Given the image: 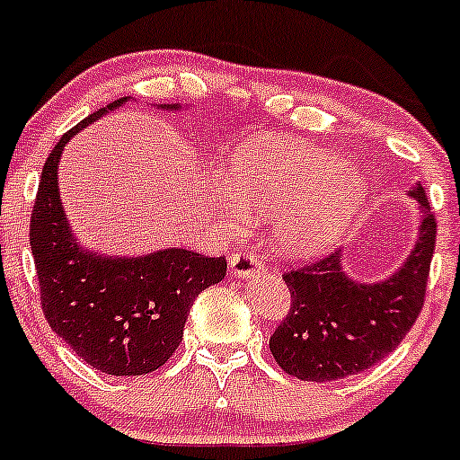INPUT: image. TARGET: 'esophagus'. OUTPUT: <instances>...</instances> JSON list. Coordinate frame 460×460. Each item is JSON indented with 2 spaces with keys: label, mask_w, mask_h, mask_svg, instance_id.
I'll return each instance as SVG.
<instances>
[{
  "label": "esophagus",
  "mask_w": 460,
  "mask_h": 460,
  "mask_svg": "<svg viewBox=\"0 0 460 460\" xmlns=\"http://www.w3.org/2000/svg\"><path fill=\"white\" fill-rule=\"evenodd\" d=\"M229 269L235 278H252L256 273L264 271L262 258L253 252H235L229 258Z\"/></svg>",
  "instance_id": "obj_1"
}]
</instances>
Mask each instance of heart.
Masks as SVG:
<instances>
[{"mask_svg":"<svg viewBox=\"0 0 460 460\" xmlns=\"http://www.w3.org/2000/svg\"><path fill=\"white\" fill-rule=\"evenodd\" d=\"M229 187L207 191L211 216L235 235L249 217L273 220L285 256L312 258L342 238L367 196L358 169L336 153L280 136H256L231 153Z\"/></svg>","mask_w":460,"mask_h":460,"instance_id":"b5f03b06","label":"heart"}]
</instances>
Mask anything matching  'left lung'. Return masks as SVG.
Listing matches in <instances>:
<instances>
[{
	"mask_svg": "<svg viewBox=\"0 0 460 460\" xmlns=\"http://www.w3.org/2000/svg\"><path fill=\"white\" fill-rule=\"evenodd\" d=\"M407 196L420 204L419 238L389 278L354 280L338 252L287 273L291 312L269 341L273 358L287 374L314 383L360 374L392 354L416 323L428 287L436 222L420 184Z\"/></svg>",
	"mask_w": 460,
	"mask_h": 460,
	"instance_id": "8db88e82",
	"label": "left lung"
}]
</instances>
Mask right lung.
<instances>
[{"mask_svg": "<svg viewBox=\"0 0 460 460\" xmlns=\"http://www.w3.org/2000/svg\"><path fill=\"white\" fill-rule=\"evenodd\" d=\"M124 102L128 97L91 113L55 144L31 213V249L50 329L91 367L111 376H142L173 356L193 300L226 276V260L175 247L136 258L104 256L73 234L59 198V157L71 137Z\"/></svg>", "mask_w": 460, "mask_h": 460, "instance_id": "1", "label": "right lung"}]
</instances>
